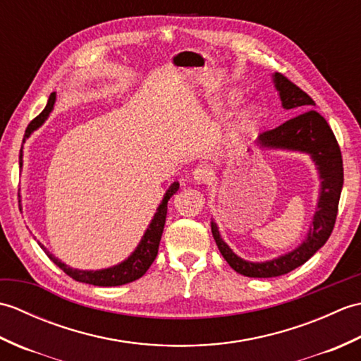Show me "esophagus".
<instances>
[{
    "label": "esophagus",
    "instance_id": "1",
    "mask_svg": "<svg viewBox=\"0 0 361 361\" xmlns=\"http://www.w3.org/2000/svg\"><path fill=\"white\" fill-rule=\"evenodd\" d=\"M209 171L206 167H197L192 171V178L194 181L197 183V185H203V183H206L209 180Z\"/></svg>",
    "mask_w": 361,
    "mask_h": 361
}]
</instances>
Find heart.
I'll return each mask as SVG.
<instances>
[{
	"label": "heart",
	"mask_w": 361,
	"mask_h": 361,
	"mask_svg": "<svg viewBox=\"0 0 361 361\" xmlns=\"http://www.w3.org/2000/svg\"><path fill=\"white\" fill-rule=\"evenodd\" d=\"M231 97L237 99V97H239V93H233ZM256 114H257V111H256L255 105H248L247 109H243L239 114V118H237V122H235L237 130H248L252 124H255Z\"/></svg>",
	"instance_id": "1"
}]
</instances>
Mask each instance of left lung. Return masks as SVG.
I'll use <instances>...</instances> for the list:
<instances>
[{
  "instance_id": "obj_1",
  "label": "left lung",
  "mask_w": 361,
  "mask_h": 361,
  "mask_svg": "<svg viewBox=\"0 0 361 361\" xmlns=\"http://www.w3.org/2000/svg\"><path fill=\"white\" fill-rule=\"evenodd\" d=\"M271 78L274 88L279 93L282 109H295L302 113L283 122L282 126L259 135L256 145L260 150H287L309 155L319 175V195L317 211L313 214V221L305 239L295 250L265 262H251L237 256L221 239L216 221H211L214 240L221 256L233 270L248 278H276L307 262L332 234L343 189L340 145L327 121L318 111L312 110L315 102L295 83L279 73H274Z\"/></svg>"
}]
</instances>
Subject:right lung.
<instances>
[{
    "mask_svg": "<svg viewBox=\"0 0 361 361\" xmlns=\"http://www.w3.org/2000/svg\"><path fill=\"white\" fill-rule=\"evenodd\" d=\"M56 97H57L56 93H51L44 110L27 126L23 142H25L37 128H40L46 122V119L49 118L51 111L54 110V104H56ZM21 167H23V147L20 150V169ZM178 189H180L178 181H173L172 185L169 186L163 200H161L159 206L157 208L155 216H153L150 221V225L147 226V229H145L140 243H137V247L135 248L132 255H130L126 260H122V262L118 265L102 268V270H79V268L68 267L65 262H62V260H59L52 255V252L46 250L40 242H38V245H40L42 250L48 255V257L60 268V270H63L68 276H71L73 279L79 282H85V283H91V286H99V287H116V286H124V283H128V282H133L136 279H140L141 276L149 270V267L152 265V262L155 260L158 255L159 240H161V235H163L166 216H167V202L171 200V197Z\"/></svg>",
    "mask_w": 361,
    "mask_h": 361,
    "instance_id": "obj_1",
    "label": "right lung"
}]
</instances>
